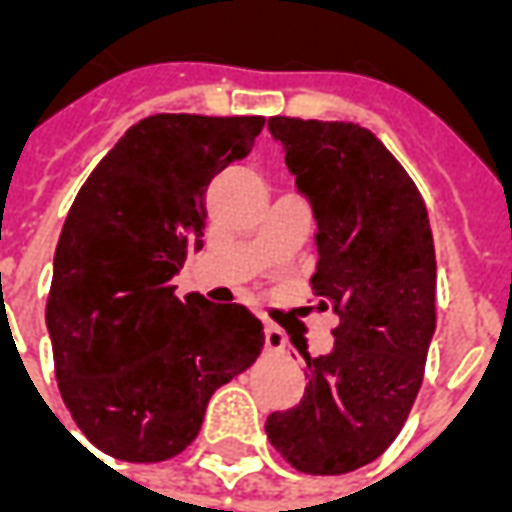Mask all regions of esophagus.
Masks as SVG:
<instances>
[{
	"label": "esophagus",
	"instance_id": "obj_1",
	"mask_svg": "<svg viewBox=\"0 0 512 512\" xmlns=\"http://www.w3.org/2000/svg\"><path fill=\"white\" fill-rule=\"evenodd\" d=\"M266 348L268 351H282L285 348V332L279 329V326H274V323H266Z\"/></svg>",
	"mask_w": 512,
	"mask_h": 512
}]
</instances>
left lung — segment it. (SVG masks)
Listing matches in <instances>:
<instances>
[{"instance_id":"1","label":"left lung","mask_w":512,"mask_h":512,"mask_svg":"<svg viewBox=\"0 0 512 512\" xmlns=\"http://www.w3.org/2000/svg\"><path fill=\"white\" fill-rule=\"evenodd\" d=\"M268 128L318 222V307L340 321L329 354H304V397L274 411L266 433L299 472H354L395 441L425 376L436 332L428 208L373 131L282 115Z\"/></svg>"}]
</instances>
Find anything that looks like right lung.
Wrapping results in <instances>:
<instances>
[{"mask_svg": "<svg viewBox=\"0 0 512 512\" xmlns=\"http://www.w3.org/2000/svg\"><path fill=\"white\" fill-rule=\"evenodd\" d=\"M266 117L150 115L84 180L62 224L46 326L57 386L98 450L167 461L200 433L208 400L263 348L241 304L180 301L172 277L202 249V194L244 158Z\"/></svg>", "mask_w": 512, "mask_h": 512, "instance_id": "right-lung-1", "label": "right lung"}]
</instances>
